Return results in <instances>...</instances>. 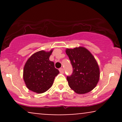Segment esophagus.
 Listing matches in <instances>:
<instances>
[{
  "label": "esophagus",
  "instance_id": "obj_1",
  "mask_svg": "<svg viewBox=\"0 0 122 122\" xmlns=\"http://www.w3.org/2000/svg\"><path fill=\"white\" fill-rule=\"evenodd\" d=\"M59 71H60V72L61 73H62V74L64 73V69H63V68H60Z\"/></svg>",
  "mask_w": 122,
  "mask_h": 122
}]
</instances>
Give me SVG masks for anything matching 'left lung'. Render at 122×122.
<instances>
[{"mask_svg": "<svg viewBox=\"0 0 122 122\" xmlns=\"http://www.w3.org/2000/svg\"><path fill=\"white\" fill-rule=\"evenodd\" d=\"M65 52L73 66V73L67 76L70 88L78 94L93 90L100 79V69L92 53L84 47L67 48Z\"/></svg>", "mask_w": 122, "mask_h": 122, "instance_id": "1", "label": "left lung"}]
</instances>
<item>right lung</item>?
<instances>
[{
    "instance_id": "right-lung-1",
    "label": "right lung",
    "mask_w": 122,
    "mask_h": 122,
    "mask_svg": "<svg viewBox=\"0 0 122 122\" xmlns=\"http://www.w3.org/2000/svg\"><path fill=\"white\" fill-rule=\"evenodd\" d=\"M53 51L41 50L32 54L25 63L23 77L29 90L37 93L47 91L52 86L59 71L49 57Z\"/></svg>"
}]
</instances>
